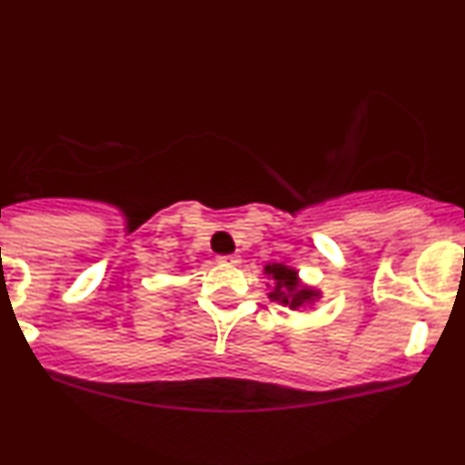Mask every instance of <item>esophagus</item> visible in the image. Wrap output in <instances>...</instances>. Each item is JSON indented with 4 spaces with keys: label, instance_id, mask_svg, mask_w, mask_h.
I'll list each match as a JSON object with an SVG mask.
<instances>
[{
    "label": "esophagus",
    "instance_id": "34e87169",
    "mask_svg": "<svg viewBox=\"0 0 465 465\" xmlns=\"http://www.w3.org/2000/svg\"><path fill=\"white\" fill-rule=\"evenodd\" d=\"M218 260H221V262H227V264H236L238 262V255H232V253L218 255Z\"/></svg>",
    "mask_w": 465,
    "mask_h": 465
}]
</instances>
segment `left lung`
Wrapping results in <instances>:
<instances>
[{"label":"left lung","instance_id":"8db88e82","mask_svg":"<svg viewBox=\"0 0 465 465\" xmlns=\"http://www.w3.org/2000/svg\"><path fill=\"white\" fill-rule=\"evenodd\" d=\"M264 271L269 275H273L275 280V288L269 292L271 300L282 302L284 306H291L292 311L302 308L303 303L312 302L314 295H317V292L308 291V288H300V284H297V273L284 264H269Z\"/></svg>","mask_w":465,"mask_h":465}]
</instances>
